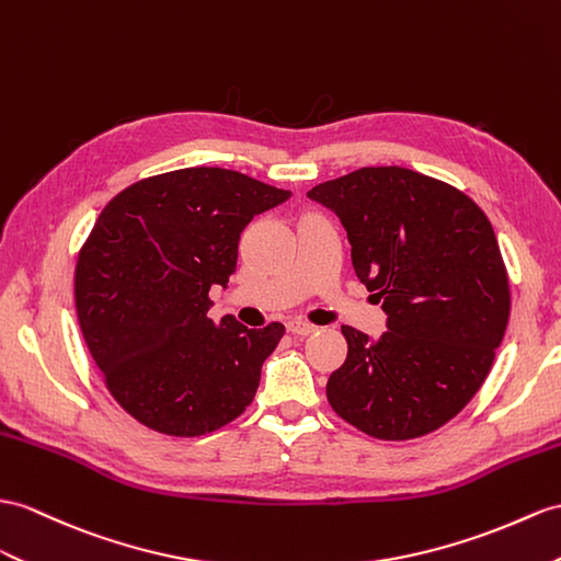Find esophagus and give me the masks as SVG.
<instances>
[{
	"label": "esophagus",
	"instance_id": "1",
	"mask_svg": "<svg viewBox=\"0 0 561 561\" xmlns=\"http://www.w3.org/2000/svg\"><path fill=\"white\" fill-rule=\"evenodd\" d=\"M288 331H290L293 335H297V337H307V335H311V333H317L319 328L307 323V321H302V319H295V321L288 323Z\"/></svg>",
	"mask_w": 561,
	"mask_h": 561
}]
</instances>
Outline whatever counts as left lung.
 <instances>
[{
	"instance_id": "1",
	"label": "left lung",
	"mask_w": 561,
	"mask_h": 561,
	"mask_svg": "<svg viewBox=\"0 0 561 561\" xmlns=\"http://www.w3.org/2000/svg\"><path fill=\"white\" fill-rule=\"evenodd\" d=\"M347 230L357 278L383 302L378 340L343 325L347 359L328 402L378 440L438 431L481 390L510 321L495 230L461 190L402 167H366L307 193Z\"/></svg>"
}]
</instances>
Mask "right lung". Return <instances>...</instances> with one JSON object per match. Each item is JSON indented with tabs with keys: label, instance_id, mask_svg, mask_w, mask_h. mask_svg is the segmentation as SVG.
<instances>
[{
	"label": "right lung",
	"instance_id": "1",
	"mask_svg": "<svg viewBox=\"0 0 561 561\" xmlns=\"http://www.w3.org/2000/svg\"><path fill=\"white\" fill-rule=\"evenodd\" d=\"M290 197L254 178L178 169L133 183L102 209L76 264V311L114 400L147 428L195 438L254 400L283 323L209 319L256 214Z\"/></svg>",
	"mask_w": 561,
	"mask_h": 561
}]
</instances>
